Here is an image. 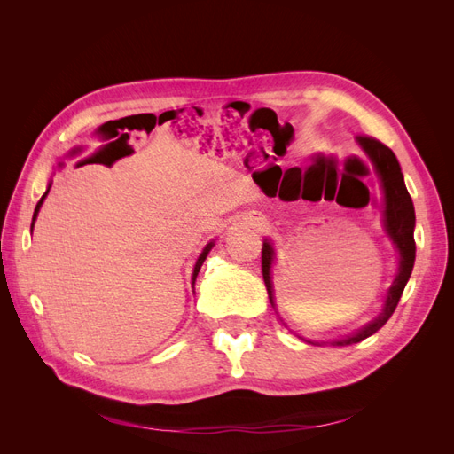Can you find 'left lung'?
<instances>
[{
	"mask_svg": "<svg viewBox=\"0 0 454 454\" xmlns=\"http://www.w3.org/2000/svg\"><path fill=\"white\" fill-rule=\"evenodd\" d=\"M360 147L364 153L373 162V167L380 177L382 193H384V229H387L388 237L392 239L394 246L400 254V267H397V274L390 286V290L384 299L382 312L377 316L373 322H369L360 332L354 335H348L345 339L332 340L333 347H345L354 345V342H360L373 335L375 332L388 322L390 316L394 314L397 303H400V297L405 290V284L411 277V270L415 265V206L413 200L409 197V191L403 182V174L400 168V162H397L394 151L384 145L382 142L369 138V136H360L358 138ZM272 261H274V250L269 240L263 242V250H261V270H263V280L267 286V294L270 299V305L274 307V294H272Z\"/></svg>",
	"mask_w": 454,
	"mask_h": 454,
	"instance_id": "8db88e82",
	"label": "left lung"
}]
</instances>
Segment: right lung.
<instances>
[{
	"label": "right lung",
	"instance_id": "right-lung-1",
	"mask_svg": "<svg viewBox=\"0 0 454 454\" xmlns=\"http://www.w3.org/2000/svg\"><path fill=\"white\" fill-rule=\"evenodd\" d=\"M79 151H81V147H77V149H72V155L79 153ZM49 187H51V184H49ZM47 193H49V189L45 191V195L39 199V202H37V206H35V212H34V217H32V229H34V223H35V217H37V212H39V208H41V204H43V200H45ZM212 246H214V242H210V244H206V248L202 250V254H200V255H199V259H197V263H195V269H193V284H195V280H197V274H199V270H200V267H202V263H204V259H206V255H208V252L212 250Z\"/></svg>",
	"mask_w": 454,
	"mask_h": 454
}]
</instances>
